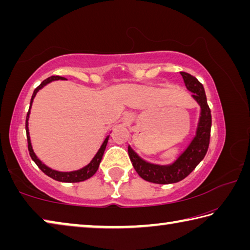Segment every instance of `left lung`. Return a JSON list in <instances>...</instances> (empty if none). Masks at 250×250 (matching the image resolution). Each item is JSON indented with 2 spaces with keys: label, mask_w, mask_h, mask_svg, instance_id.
<instances>
[{
  "label": "left lung",
  "mask_w": 250,
  "mask_h": 250,
  "mask_svg": "<svg viewBox=\"0 0 250 250\" xmlns=\"http://www.w3.org/2000/svg\"><path fill=\"white\" fill-rule=\"evenodd\" d=\"M186 88L193 92V97L201 104L202 111L200 124H198L196 137L194 138L189 146L182 154L175 163L168 167H160L149 164L141 160L139 156L128 147V153L134 170L143 180L156 184H170L180 182L186 176L191 174L198 163L204 159L209 146L210 128H211V115L210 109L207 104V99L203 84L198 82L196 77L191 74L181 71Z\"/></svg>",
  "instance_id": "1"
}]
</instances>
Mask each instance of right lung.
Here are the masks:
<instances>
[{"mask_svg": "<svg viewBox=\"0 0 250 250\" xmlns=\"http://www.w3.org/2000/svg\"><path fill=\"white\" fill-rule=\"evenodd\" d=\"M57 79H65L64 77H61V76H52V77H48L46 78L44 82H42V83L40 84L39 87L35 88V90L33 92V96H32V99H31V105L33 103V99L34 97H35L36 92L39 91L42 87H44L46 83H48L50 82H53V80H57ZM31 105H29V108H31ZM28 115H29V110L27 112V116H26V122H25V129H26V137H27V146H28V151H29V155H31L32 160L34 162L36 163V166L39 167L42 171H43L46 175L52 177V179L59 181V182H67V183H76V182H83L84 180H88L90 179V177L95 174L98 170L99 167V164L101 162V159H103V155H104V152L105 146H107V142H108V138L105 139L104 142L103 143V146L98 151V153L96 154V156L94 159H92L91 162L88 164L87 167H84L82 170H78V171H75V172H57V171H54V170H50L49 167H47L46 166H44L43 163L41 162V161L36 158L35 153L33 152L32 149V146H31V140H29V134H28V126H27V120H28Z\"/></svg>", "mask_w": 250, "mask_h": 250, "instance_id": "obj_1", "label": "right lung"}]
</instances>
